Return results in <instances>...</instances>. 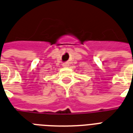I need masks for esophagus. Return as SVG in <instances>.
I'll use <instances>...</instances> for the list:
<instances>
[{"label": "esophagus", "instance_id": "esophagus-1", "mask_svg": "<svg viewBox=\"0 0 133 133\" xmlns=\"http://www.w3.org/2000/svg\"><path fill=\"white\" fill-rule=\"evenodd\" d=\"M63 67H67V66H68V64L67 63H63Z\"/></svg>", "mask_w": 133, "mask_h": 133}]
</instances>
